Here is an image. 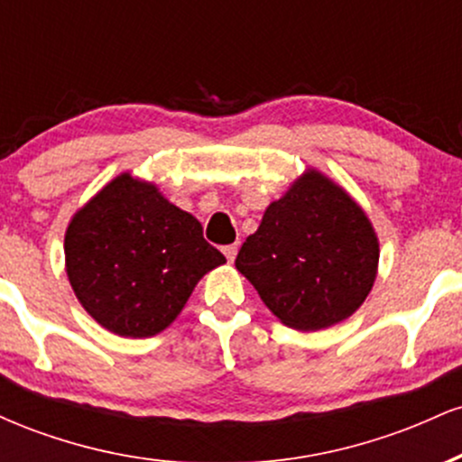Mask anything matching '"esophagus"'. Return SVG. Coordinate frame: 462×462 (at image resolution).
Listing matches in <instances>:
<instances>
[{
  "instance_id": "esophagus-1",
  "label": "esophagus",
  "mask_w": 462,
  "mask_h": 462,
  "mask_svg": "<svg viewBox=\"0 0 462 462\" xmlns=\"http://www.w3.org/2000/svg\"><path fill=\"white\" fill-rule=\"evenodd\" d=\"M224 254H226V258L230 263H235V258H236V254H238V245L235 243V245H226L224 247Z\"/></svg>"
}]
</instances>
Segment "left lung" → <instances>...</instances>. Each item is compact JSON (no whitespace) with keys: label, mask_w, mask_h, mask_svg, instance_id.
<instances>
[{"label":"left lung","mask_w":462,"mask_h":462,"mask_svg":"<svg viewBox=\"0 0 462 462\" xmlns=\"http://www.w3.org/2000/svg\"><path fill=\"white\" fill-rule=\"evenodd\" d=\"M378 258V236L365 210L310 169L269 204L235 264L284 326L321 330L360 309Z\"/></svg>","instance_id":"1"}]
</instances>
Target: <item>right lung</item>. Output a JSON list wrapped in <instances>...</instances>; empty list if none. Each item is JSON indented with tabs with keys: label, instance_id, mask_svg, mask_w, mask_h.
Masks as SVG:
<instances>
[{
	"label": "right lung",
	"instance_id": "add662e5",
	"mask_svg": "<svg viewBox=\"0 0 462 462\" xmlns=\"http://www.w3.org/2000/svg\"><path fill=\"white\" fill-rule=\"evenodd\" d=\"M65 261L73 293L99 326L145 338L176 319L195 284L226 256L193 215L153 184L121 173L73 215Z\"/></svg>",
	"mask_w": 462,
	"mask_h": 462
}]
</instances>
